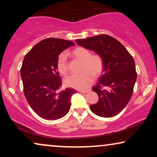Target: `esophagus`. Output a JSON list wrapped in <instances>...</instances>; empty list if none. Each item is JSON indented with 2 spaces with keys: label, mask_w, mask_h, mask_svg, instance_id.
I'll return each mask as SVG.
<instances>
[{
  "label": "esophagus",
  "mask_w": 157,
  "mask_h": 157,
  "mask_svg": "<svg viewBox=\"0 0 157 157\" xmlns=\"http://www.w3.org/2000/svg\"><path fill=\"white\" fill-rule=\"evenodd\" d=\"M79 91L82 94H85V93H88V92H89L90 90H80Z\"/></svg>",
  "instance_id": "obj_1"
}]
</instances>
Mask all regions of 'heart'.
<instances>
[{
    "label": "heart",
    "instance_id": "obj_1",
    "mask_svg": "<svg viewBox=\"0 0 157 157\" xmlns=\"http://www.w3.org/2000/svg\"><path fill=\"white\" fill-rule=\"evenodd\" d=\"M74 59L81 62L79 75H74L66 79L65 83L69 87L77 89H83L89 87L93 83L94 76H99L104 68V59L98 53L91 54V51L84 47H77L70 52ZM57 69L61 75L66 76L68 74V63L64 53L59 56L56 62Z\"/></svg>",
    "mask_w": 157,
    "mask_h": 157
}]
</instances>
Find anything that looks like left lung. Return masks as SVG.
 Segmentation results:
<instances>
[{
    "mask_svg": "<svg viewBox=\"0 0 157 157\" xmlns=\"http://www.w3.org/2000/svg\"><path fill=\"white\" fill-rule=\"evenodd\" d=\"M76 41L100 54L104 62V73L92 88L98 94V101L90 109L99 117H114L125 108L134 91L137 74L132 56L119 40L107 34Z\"/></svg>",
    "mask_w": 157,
    "mask_h": 157,
    "instance_id": "1",
    "label": "left lung"
}]
</instances>
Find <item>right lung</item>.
<instances>
[{"mask_svg": "<svg viewBox=\"0 0 157 157\" xmlns=\"http://www.w3.org/2000/svg\"><path fill=\"white\" fill-rule=\"evenodd\" d=\"M74 42L48 38L36 44L25 56L21 68L23 93L34 112L42 119L63 117L71 106V98L76 91L67 88L59 91L62 80L58 71L59 55Z\"/></svg>", "mask_w": 157, "mask_h": 157, "instance_id": "1", "label": "right lung"}]
</instances>
